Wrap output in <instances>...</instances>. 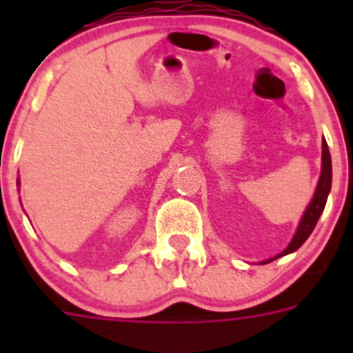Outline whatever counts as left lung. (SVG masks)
Here are the masks:
<instances>
[{"label":"left lung","mask_w":353,"mask_h":353,"mask_svg":"<svg viewBox=\"0 0 353 353\" xmlns=\"http://www.w3.org/2000/svg\"><path fill=\"white\" fill-rule=\"evenodd\" d=\"M330 183H332V164H330V154H329V146H327L325 139L322 141V173H320V180H318L316 191H314L313 199H311L310 207L305 208L304 217H302L301 224H299V230L293 236V240L290 242L288 248L281 252V254H277L276 258H281L288 252L297 251L302 244H304L307 236L313 233L314 226H316L318 219H320V215H322L323 208H325L327 203V196H329L330 191ZM276 258H270V260L263 261V263H270Z\"/></svg>","instance_id":"8db88e82"}]
</instances>
